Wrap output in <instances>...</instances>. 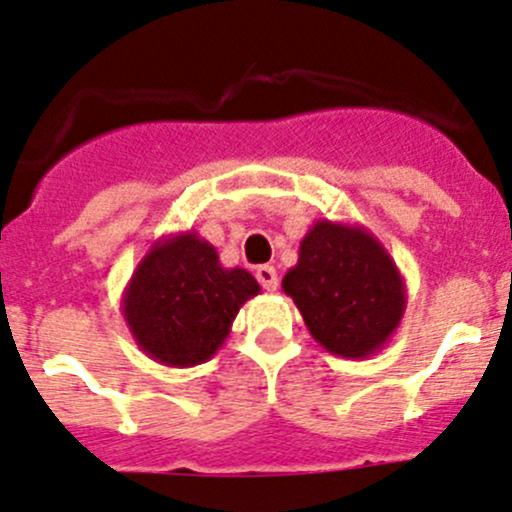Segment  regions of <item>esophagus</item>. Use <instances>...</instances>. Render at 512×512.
<instances>
[{
  "label": "esophagus",
  "mask_w": 512,
  "mask_h": 512,
  "mask_svg": "<svg viewBox=\"0 0 512 512\" xmlns=\"http://www.w3.org/2000/svg\"><path fill=\"white\" fill-rule=\"evenodd\" d=\"M256 280L266 290H276L278 288V273H276V268H273V266H258L256 268Z\"/></svg>",
  "instance_id": "34e87169"
}]
</instances>
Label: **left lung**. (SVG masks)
Wrapping results in <instances>:
<instances>
[{
  "mask_svg": "<svg viewBox=\"0 0 512 512\" xmlns=\"http://www.w3.org/2000/svg\"><path fill=\"white\" fill-rule=\"evenodd\" d=\"M312 339L342 359H368L405 315V280L386 246L361 224L317 219L283 276Z\"/></svg>",
  "mask_w": 512,
  "mask_h": 512,
  "instance_id": "left-lung-1",
  "label": "left lung"
}]
</instances>
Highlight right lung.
<instances>
[{"label":"right lung","instance_id":"obj_1","mask_svg":"<svg viewBox=\"0 0 512 512\" xmlns=\"http://www.w3.org/2000/svg\"><path fill=\"white\" fill-rule=\"evenodd\" d=\"M258 293L246 268H224L217 249L190 229L148 249L124 288L122 315L144 354L188 368L217 354L241 305Z\"/></svg>","mask_w":512,"mask_h":512}]
</instances>
